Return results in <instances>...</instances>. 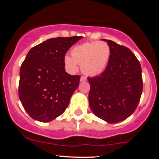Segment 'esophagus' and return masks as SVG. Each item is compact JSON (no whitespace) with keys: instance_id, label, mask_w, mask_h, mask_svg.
I'll list each match as a JSON object with an SVG mask.
<instances>
[{"instance_id":"34e87169","label":"esophagus","mask_w":159,"mask_h":159,"mask_svg":"<svg viewBox=\"0 0 159 159\" xmlns=\"http://www.w3.org/2000/svg\"><path fill=\"white\" fill-rule=\"evenodd\" d=\"M86 80H87V78L84 77V76H81V78H80V81H81V82L85 81Z\"/></svg>"}]
</instances>
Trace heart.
Wrapping results in <instances>:
<instances>
[{
  "label": "heart",
  "instance_id": "b5f03b06",
  "mask_svg": "<svg viewBox=\"0 0 159 159\" xmlns=\"http://www.w3.org/2000/svg\"><path fill=\"white\" fill-rule=\"evenodd\" d=\"M71 55L63 58L64 65L71 73L77 71L81 65L84 73L90 76L101 74L106 68L111 55L109 45L103 42H92L78 45L72 48Z\"/></svg>",
  "mask_w": 159,
  "mask_h": 159
}]
</instances>
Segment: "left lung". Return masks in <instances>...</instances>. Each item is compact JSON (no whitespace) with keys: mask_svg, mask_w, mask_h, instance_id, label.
Masks as SVG:
<instances>
[{"mask_svg":"<svg viewBox=\"0 0 159 159\" xmlns=\"http://www.w3.org/2000/svg\"><path fill=\"white\" fill-rule=\"evenodd\" d=\"M111 55L105 70L88 78L90 85L89 105L93 113L108 123L130 116L139 103L143 81L140 62L126 47L108 39Z\"/></svg>","mask_w":159,"mask_h":159,"instance_id":"left-lung-1","label":"left lung"}]
</instances>
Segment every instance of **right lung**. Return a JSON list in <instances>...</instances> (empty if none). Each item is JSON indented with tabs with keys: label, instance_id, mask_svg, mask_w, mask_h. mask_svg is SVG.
<instances>
[{
	"label": "right lung",
	"instance_id": "obj_1",
	"mask_svg": "<svg viewBox=\"0 0 159 159\" xmlns=\"http://www.w3.org/2000/svg\"><path fill=\"white\" fill-rule=\"evenodd\" d=\"M83 36L48 39L32 48L20 69L19 96L34 120L47 123L64 112L80 76L65 70L66 53Z\"/></svg>",
	"mask_w": 159,
	"mask_h": 159
}]
</instances>
